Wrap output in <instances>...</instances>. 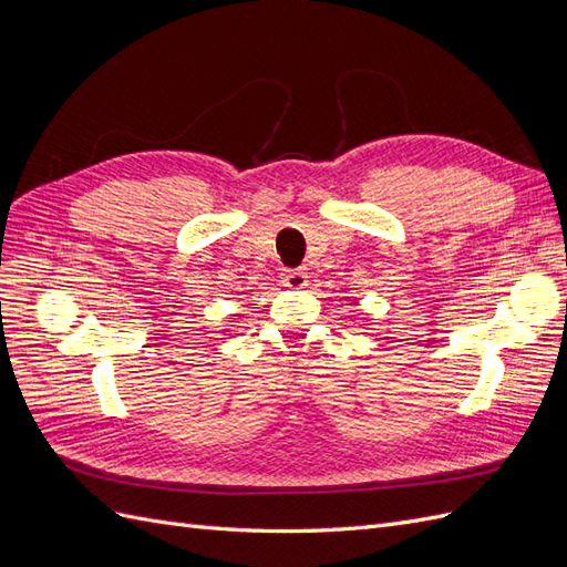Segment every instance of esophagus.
I'll return each instance as SVG.
<instances>
[{
    "instance_id": "esophagus-1",
    "label": "esophagus",
    "mask_w": 567,
    "mask_h": 567,
    "mask_svg": "<svg viewBox=\"0 0 567 567\" xmlns=\"http://www.w3.org/2000/svg\"><path fill=\"white\" fill-rule=\"evenodd\" d=\"M281 281L288 288H305L307 286V274L302 269H284Z\"/></svg>"
}]
</instances>
